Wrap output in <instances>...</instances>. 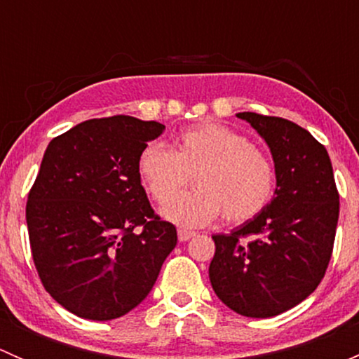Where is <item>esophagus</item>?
Masks as SVG:
<instances>
[{
	"label": "esophagus",
	"mask_w": 359,
	"mask_h": 359,
	"mask_svg": "<svg viewBox=\"0 0 359 359\" xmlns=\"http://www.w3.org/2000/svg\"><path fill=\"white\" fill-rule=\"evenodd\" d=\"M177 234H179V241H189L191 238L196 236L194 231H187V229H179L177 231Z\"/></svg>",
	"instance_id": "1"
}]
</instances>
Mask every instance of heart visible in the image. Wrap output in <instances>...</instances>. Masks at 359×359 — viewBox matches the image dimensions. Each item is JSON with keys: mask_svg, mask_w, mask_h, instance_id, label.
Instances as JSON below:
<instances>
[{"mask_svg": "<svg viewBox=\"0 0 359 359\" xmlns=\"http://www.w3.org/2000/svg\"><path fill=\"white\" fill-rule=\"evenodd\" d=\"M137 170L154 201L170 200L163 217L182 227L206 226L219 215L229 224L252 220L273 200L276 182L267 154L219 123L187 128L177 137L175 151L147 144ZM193 175L198 189L176 197Z\"/></svg>", "mask_w": 359, "mask_h": 359, "instance_id": "heart-1", "label": "heart"}]
</instances>
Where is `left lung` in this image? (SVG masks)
Listing matches in <instances>:
<instances>
[{
  "mask_svg": "<svg viewBox=\"0 0 359 359\" xmlns=\"http://www.w3.org/2000/svg\"><path fill=\"white\" fill-rule=\"evenodd\" d=\"M269 146L276 189L269 205L229 234H213V292L241 316L271 318L311 295L327 273L339 191L323 144L288 119L238 112Z\"/></svg>",
  "mask_w": 359,
  "mask_h": 359,
  "instance_id": "8db88e82",
  "label": "left lung"
}]
</instances>
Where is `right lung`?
Here are the masks:
<instances>
[{
    "instance_id": "obj_1",
    "label": "right lung",
    "mask_w": 359,
    "mask_h": 359,
    "mask_svg": "<svg viewBox=\"0 0 359 359\" xmlns=\"http://www.w3.org/2000/svg\"><path fill=\"white\" fill-rule=\"evenodd\" d=\"M165 125L133 116L88 119L48 144L25 206L32 260L69 313L116 320L139 306L177 245L151 208L139 154Z\"/></svg>"
}]
</instances>
